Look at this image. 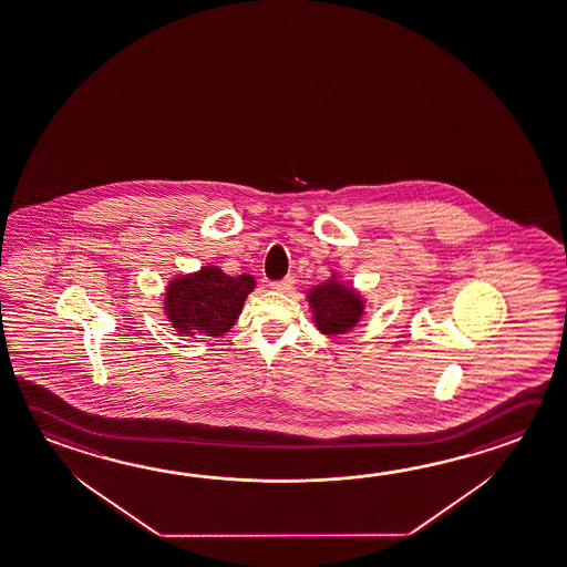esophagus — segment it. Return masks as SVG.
<instances>
[{
  "label": "esophagus",
  "mask_w": 567,
  "mask_h": 567,
  "mask_svg": "<svg viewBox=\"0 0 567 567\" xmlns=\"http://www.w3.org/2000/svg\"><path fill=\"white\" fill-rule=\"evenodd\" d=\"M292 287H295V279H292V277H287V279L282 280H272V282H270V288L277 290V292H288Z\"/></svg>",
  "instance_id": "obj_1"
}]
</instances>
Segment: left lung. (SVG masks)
Listing matches in <instances>:
<instances>
[{
  "instance_id": "left-lung-1",
  "label": "left lung",
  "mask_w": 567,
  "mask_h": 567,
  "mask_svg": "<svg viewBox=\"0 0 567 567\" xmlns=\"http://www.w3.org/2000/svg\"><path fill=\"white\" fill-rule=\"evenodd\" d=\"M308 302L315 312L318 330L324 334H342L357 327L362 315V298L352 288L328 280L308 292Z\"/></svg>"
}]
</instances>
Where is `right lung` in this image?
<instances>
[{"label":"right lung","mask_w":567,"mask_h":567,"mask_svg":"<svg viewBox=\"0 0 567 567\" xmlns=\"http://www.w3.org/2000/svg\"><path fill=\"white\" fill-rule=\"evenodd\" d=\"M252 288L250 275L229 277L219 267H205L171 280L165 310L173 328L183 334L220 337L235 324Z\"/></svg>","instance_id":"obj_1"}]
</instances>
